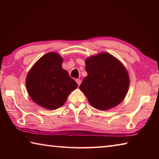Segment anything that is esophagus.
Here are the masks:
<instances>
[{
    "mask_svg": "<svg viewBox=\"0 0 159 159\" xmlns=\"http://www.w3.org/2000/svg\"><path fill=\"white\" fill-rule=\"evenodd\" d=\"M76 81L77 84H78V85H79V86L80 85V83H81V80H80V79H76Z\"/></svg>",
    "mask_w": 159,
    "mask_h": 159,
    "instance_id": "obj_1",
    "label": "esophagus"
}]
</instances>
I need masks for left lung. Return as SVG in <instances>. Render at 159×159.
I'll use <instances>...</instances> for the list:
<instances>
[{
    "label": "left lung",
    "mask_w": 159,
    "mask_h": 159,
    "mask_svg": "<svg viewBox=\"0 0 159 159\" xmlns=\"http://www.w3.org/2000/svg\"><path fill=\"white\" fill-rule=\"evenodd\" d=\"M88 76L79 86L90 105L99 110L116 107L127 95L130 78L125 67L111 54L102 52L85 60Z\"/></svg>",
    "instance_id": "left-lung-1"
}]
</instances>
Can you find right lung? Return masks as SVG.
<instances>
[{"instance_id": "right-lung-1", "label": "right lung", "mask_w": 159, "mask_h": 159, "mask_svg": "<svg viewBox=\"0 0 159 159\" xmlns=\"http://www.w3.org/2000/svg\"><path fill=\"white\" fill-rule=\"evenodd\" d=\"M63 59L57 52L45 54L28 72L26 87L29 95L43 108L55 110L64 105L67 97L78 87L61 67Z\"/></svg>"}]
</instances>
